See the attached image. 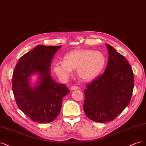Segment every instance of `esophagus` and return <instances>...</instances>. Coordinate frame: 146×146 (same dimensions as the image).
Masks as SVG:
<instances>
[{
	"label": "esophagus",
	"mask_w": 146,
	"mask_h": 146,
	"mask_svg": "<svg viewBox=\"0 0 146 146\" xmlns=\"http://www.w3.org/2000/svg\"><path fill=\"white\" fill-rule=\"evenodd\" d=\"M79 89V87L78 86H73L71 87V90H78Z\"/></svg>",
	"instance_id": "obj_1"
}]
</instances>
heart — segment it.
Listing matches in <instances>:
<instances>
[{
  "instance_id": "heart-1",
  "label": "heart",
  "mask_w": 146,
  "mask_h": 146,
  "mask_svg": "<svg viewBox=\"0 0 146 146\" xmlns=\"http://www.w3.org/2000/svg\"><path fill=\"white\" fill-rule=\"evenodd\" d=\"M106 64L104 55L100 51L91 50H78L64 56V61H55L53 68L62 81L72 74V69H77L78 76L84 81H91L102 72Z\"/></svg>"
}]
</instances>
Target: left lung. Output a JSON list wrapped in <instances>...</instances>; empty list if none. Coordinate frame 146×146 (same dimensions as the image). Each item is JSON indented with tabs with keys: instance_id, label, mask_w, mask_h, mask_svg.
Wrapping results in <instances>:
<instances>
[{
	"instance_id": "left-lung-1",
	"label": "left lung",
	"mask_w": 146,
	"mask_h": 146,
	"mask_svg": "<svg viewBox=\"0 0 146 146\" xmlns=\"http://www.w3.org/2000/svg\"><path fill=\"white\" fill-rule=\"evenodd\" d=\"M109 60L101 76L86 86L83 106L86 116L98 123L113 120L127 107L134 87V74L124 56L106 44Z\"/></svg>"
}]
</instances>
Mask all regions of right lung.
Listing matches in <instances>:
<instances>
[{"mask_svg": "<svg viewBox=\"0 0 146 146\" xmlns=\"http://www.w3.org/2000/svg\"><path fill=\"white\" fill-rule=\"evenodd\" d=\"M61 46L37 45L19 60L13 74L12 88L16 104L33 121L46 123L59 114L64 96L70 92L65 84L51 77V61ZM38 73L40 81L31 87L29 78Z\"/></svg>", "mask_w": 146, "mask_h": 146, "instance_id": "obj_1", "label": "right lung"}]
</instances>
